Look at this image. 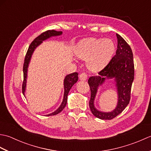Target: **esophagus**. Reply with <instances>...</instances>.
Segmentation results:
<instances>
[{"mask_svg": "<svg viewBox=\"0 0 151 151\" xmlns=\"http://www.w3.org/2000/svg\"><path fill=\"white\" fill-rule=\"evenodd\" d=\"M79 78L81 81H86L88 78V75L86 73H82L79 75Z\"/></svg>", "mask_w": 151, "mask_h": 151, "instance_id": "1", "label": "esophagus"}]
</instances>
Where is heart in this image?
I'll return each instance as SVG.
<instances>
[{
  "label": "heart",
  "mask_w": 151,
  "mask_h": 151,
  "mask_svg": "<svg viewBox=\"0 0 151 151\" xmlns=\"http://www.w3.org/2000/svg\"><path fill=\"white\" fill-rule=\"evenodd\" d=\"M115 50V43L111 40L90 37L80 41L75 54L80 58L87 60L88 67L91 70H97L106 66Z\"/></svg>",
  "instance_id": "obj_1"
}]
</instances>
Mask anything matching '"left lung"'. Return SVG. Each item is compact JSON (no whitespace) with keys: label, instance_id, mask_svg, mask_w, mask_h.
<instances>
[{"label":"left lung","instance_id":"left-lung-1","mask_svg":"<svg viewBox=\"0 0 151 151\" xmlns=\"http://www.w3.org/2000/svg\"><path fill=\"white\" fill-rule=\"evenodd\" d=\"M117 49L116 54L110 62L98 74V76H91L88 84L91 90L89 108L96 117L101 119L110 120L123 111L129 104L131 88L134 78V64L133 53L130 45L120 35L116 34ZM114 79L117 87L118 102L117 106L110 112L97 111L94 106V101L99 85L106 79Z\"/></svg>","mask_w":151,"mask_h":151}]
</instances>
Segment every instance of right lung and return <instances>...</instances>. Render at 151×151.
I'll return each instance as SVG.
<instances>
[{"mask_svg":"<svg viewBox=\"0 0 151 151\" xmlns=\"http://www.w3.org/2000/svg\"><path fill=\"white\" fill-rule=\"evenodd\" d=\"M62 34V31H56V30H47L44 32L42 34H41L39 36H37L36 38H35L34 40L32 42L30 45L28 49L27 50V52L24 58V65H23V82H22V93L24 95L25 89H26V85H27V70L28 65H29L30 61L31 59L32 55L34 52V50L36 49L37 46H39L41 43H43V41L49 39L50 37L52 36H60ZM78 73H73L69 75H67L65 79H64L63 85H64V95H63V99L62 102V104L60 106V107L57 109V110L51 113L50 114L46 115L47 116H50V115H54L58 114H59L60 112L62 111L63 108L65 107L67 102V95H68L69 92L70 91V88H72V86L75 84V83L78 81Z\"/></svg>","mask_w":151,"mask_h":151,"instance_id":"right-lung-1","label":"right lung"}]
</instances>
